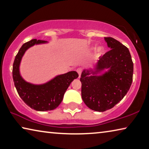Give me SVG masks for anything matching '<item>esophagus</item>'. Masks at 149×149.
Here are the masks:
<instances>
[{"mask_svg": "<svg viewBox=\"0 0 149 149\" xmlns=\"http://www.w3.org/2000/svg\"><path fill=\"white\" fill-rule=\"evenodd\" d=\"M77 72L78 73V74H79V77H80L81 74V72H82V69L80 68H77Z\"/></svg>", "mask_w": 149, "mask_h": 149, "instance_id": "1", "label": "esophagus"}]
</instances>
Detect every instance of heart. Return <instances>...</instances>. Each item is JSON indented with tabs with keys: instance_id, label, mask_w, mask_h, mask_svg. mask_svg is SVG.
<instances>
[{
	"instance_id": "obj_1",
	"label": "heart",
	"mask_w": 149,
	"mask_h": 149,
	"mask_svg": "<svg viewBox=\"0 0 149 149\" xmlns=\"http://www.w3.org/2000/svg\"><path fill=\"white\" fill-rule=\"evenodd\" d=\"M98 50H99V52H102V48H101V47L99 48V49H98Z\"/></svg>"
}]
</instances>
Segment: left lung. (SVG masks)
<instances>
[{
  "label": "left lung",
  "instance_id": "obj_1",
  "mask_svg": "<svg viewBox=\"0 0 149 149\" xmlns=\"http://www.w3.org/2000/svg\"><path fill=\"white\" fill-rule=\"evenodd\" d=\"M109 51L100 57L95 72L84 70L81 75V97L90 109L104 112L118 104L127 94L133 81V63L129 49L112 37H104ZM107 69L101 76L97 72Z\"/></svg>",
  "mask_w": 149,
  "mask_h": 149
}]
</instances>
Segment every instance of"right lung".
<instances>
[{"label": "right lung", "instance_id": "right-lung-1", "mask_svg": "<svg viewBox=\"0 0 149 149\" xmlns=\"http://www.w3.org/2000/svg\"><path fill=\"white\" fill-rule=\"evenodd\" d=\"M47 42L35 39L24 43L15 57L12 68L14 85L19 96L27 106L37 111L52 110L58 107L70 84L79 76L76 72H69L58 75L53 79L42 85L31 84L21 77L19 67L22 58L26 50L34 45Z\"/></svg>", "mask_w": 149, "mask_h": 149}]
</instances>
